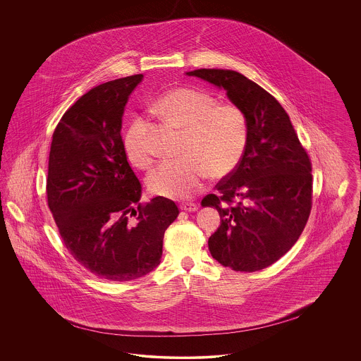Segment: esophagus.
Segmentation results:
<instances>
[{"label": "esophagus", "instance_id": "obj_1", "mask_svg": "<svg viewBox=\"0 0 361 361\" xmlns=\"http://www.w3.org/2000/svg\"><path fill=\"white\" fill-rule=\"evenodd\" d=\"M180 208H181V209H184V211H187V212H193V211H196V209H197V204L190 203V202H187V203H181V204H180Z\"/></svg>", "mask_w": 361, "mask_h": 361}]
</instances>
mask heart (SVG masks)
<instances>
[{"mask_svg":"<svg viewBox=\"0 0 361 361\" xmlns=\"http://www.w3.org/2000/svg\"><path fill=\"white\" fill-rule=\"evenodd\" d=\"M155 114L183 130L181 159L165 162L149 174L150 190L169 199H184L199 188L207 173L219 178L233 172L246 147L249 126L240 105L216 103L203 90L173 89L157 103ZM123 146L137 168H149L153 155L149 146V123L134 118L128 124Z\"/></svg>","mask_w":361,"mask_h":361,"instance_id":"b5f03b06","label":"heart"}]
</instances>
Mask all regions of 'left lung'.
Listing matches in <instances>:
<instances>
[{
	"mask_svg": "<svg viewBox=\"0 0 361 361\" xmlns=\"http://www.w3.org/2000/svg\"><path fill=\"white\" fill-rule=\"evenodd\" d=\"M224 89L246 114L249 135L235 169L202 200L215 207L221 226L209 237L211 256L224 267L256 272L283 257L300 237L312 204L309 154L288 114L265 89L234 70L197 69Z\"/></svg>",
	"mask_w": 361,
	"mask_h": 361,
	"instance_id": "left-lung-1",
	"label": "left lung"
}]
</instances>
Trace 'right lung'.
I'll list each match as a JSON object with an SVG mask.
<instances>
[{
	"label": "right lung",
	"mask_w": 361,
	"mask_h": 361,
	"mask_svg": "<svg viewBox=\"0 0 361 361\" xmlns=\"http://www.w3.org/2000/svg\"><path fill=\"white\" fill-rule=\"evenodd\" d=\"M135 74L90 89L65 112L52 134L47 203L70 255L104 280L130 281L157 268L176 203H140L142 185L121 139Z\"/></svg>",
	"instance_id": "right-lung-1"
}]
</instances>
